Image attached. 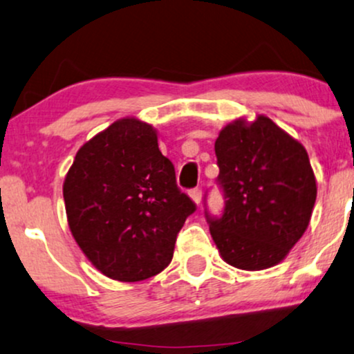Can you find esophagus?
<instances>
[{
  "label": "esophagus",
  "instance_id": "34e87169",
  "mask_svg": "<svg viewBox=\"0 0 354 354\" xmlns=\"http://www.w3.org/2000/svg\"><path fill=\"white\" fill-rule=\"evenodd\" d=\"M189 196H191V200L196 203V205H200L201 198H203L201 188H193V189H191V191H189Z\"/></svg>",
  "mask_w": 354,
  "mask_h": 354
}]
</instances>
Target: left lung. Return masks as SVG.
I'll use <instances>...</instances> for the list:
<instances>
[{
	"label": "left lung",
	"mask_w": 354,
	"mask_h": 354,
	"mask_svg": "<svg viewBox=\"0 0 354 354\" xmlns=\"http://www.w3.org/2000/svg\"><path fill=\"white\" fill-rule=\"evenodd\" d=\"M214 153L221 216L205 208L211 236L226 263L256 271L278 265L310 225L316 180L301 143L270 118L236 120L221 129Z\"/></svg>",
	"instance_id": "8db88e82"
}]
</instances>
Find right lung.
<instances>
[{"label":"right lung","instance_id":"1","mask_svg":"<svg viewBox=\"0 0 354 354\" xmlns=\"http://www.w3.org/2000/svg\"><path fill=\"white\" fill-rule=\"evenodd\" d=\"M68 225L108 278L141 281L163 271L196 205L178 188L153 126L124 118L76 153L63 185Z\"/></svg>","mask_w":354,"mask_h":354}]
</instances>
